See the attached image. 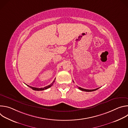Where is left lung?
I'll return each instance as SVG.
<instances>
[{"instance_id":"left-lung-1","label":"left lung","mask_w":128,"mask_h":128,"mask_svg":"<svg viewBox=\"0 0 128 128\" xmlns=\"http://www.w3.org/2000/svg\"><path fill=\"white\" fill-rule=\"evenodd\" d=\"M99 88H97L96 89H94V90H88V89H84V88H82L80 87H78V88L81 90H82V91H85V92H92V91H94V90H98Z\"/></svg>"}]
</instances>
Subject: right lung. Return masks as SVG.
Listing matches in <instances>:
<instances>
[{
    "label": "right lung",
    "instance_id": "obj_1",
    "mask_svg": "<svg viewBox=\"0 0 128 128\" xmlns=\"http://www.w3.org/2000/svg\"><path fill=\"white\" fill-rule=\"evenodd\" d=\"M54 82H53L50 84V85H48V86H45V87H44V88H34V87H32V86H28V85H27V84H26V85H27V86H28L29 87H30V88H32V90H46V89H47V88H50V86H52L53 84H54Z\"/></svg>",
    "mask_w": 128,
    "mask_h": 128
}]
</instances>
